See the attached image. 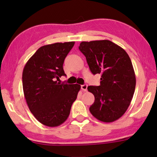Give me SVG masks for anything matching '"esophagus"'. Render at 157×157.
<instances>
[{"mask_svg": "<svg viewBox=\"0 0 157 157\" xmlns=\"http://www.w3.org/2000/svg\"><path fill=\"white\" fill-rule=\"evenodd\" d=\"M87 84H83V85H81V89L82 91H87Z\"/></svg>", "mask_w": 157, "mask_h": 157, "instance_id": "esophagus-1", "label": "esophagus"}]
</instances>
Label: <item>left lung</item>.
<instances>
[{"instance_id": "8db88e82", "label": "left lung", "mask_w": 157, "mask_h": 157, "mask_svg": "<svg viewBox=\"0 0 157 157\" xmlns=\"http://www.w3.org/2000/svg\"><path fill=\"white\" fill-rule=\"evenodd\" d=\"M79 49L86 57L91 73L101 74L100 86L87 88L95 97L90 112L105 123L118 120L129 107L136 86V76L128 54L109 40L82 41Z\"/></svg>"}]
</instances>
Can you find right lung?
Returning a JSON list of instances; mask_svg holds the SVG:
<instances>
[{
    "instance_id": "obj_1",
    "label": "right lung",
    "mask_w": 157,
    "mask_h": 157,
    "mask_svg": "<svg viewBox=\"0 0 157 157\" xmlns=\"http://www.w3.org/2000/svg\"><path fill=\"white\" fill-rule=\"evenodd\" d=\"M75 42L41 46L23 68V89L29 109L36 119L48 127H57L66 121L80 85L60 84L66 76L63 63Z\"/></svg>"
}]
</instances>
